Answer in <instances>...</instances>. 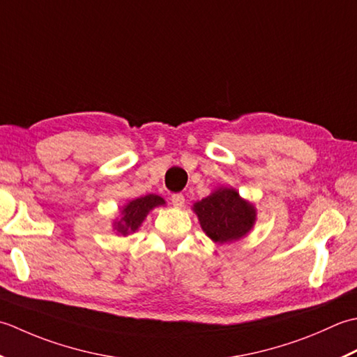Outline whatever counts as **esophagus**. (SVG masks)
Returning <instances> with one entry per match:
<instances>
[{
    "label": "esophagus",
    "mask_w": 357,
    "mask_h": 357,
    "mask_svg": "<svg viewBox=\"0 0 357 357\" xmlns=\"http://www.w3.org/2000/svg\"><path fill=\"white\" fill-rule=\"evenodd\" d=\"M171 202H172V205L176 206V208H181V206L185 205V197H183V194H172Z\"/></svg>",
    "instance_id": "34e87169"
}]
</instances>
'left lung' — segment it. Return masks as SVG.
<instances>
[{
    "mask_svg": "<svg viewBox=\"0 0 357 357\" xmlns=\"http://www.w3.org/2000/svg\"><path fill=\"white\" fill-rule=\"evenodd\" d=\"M202 229L215 243H227L245 237L256 223L257 211L232 188H219L194 203Z\"/></svg>",
    "mask_w": 357,
    "mask_h": 357,
    "instance_id": "left-lung-1",
    "label": "left lung"
}]
</instances>
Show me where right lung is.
<instances>
[{
  "label": "right lung",
  "instance_id": "1",
  "mask_svg": "<svg viewBox=\"0 0 357 357\" xmlns=\"http://www.w3.org/2000/svg\"><path fill=\"white\" fill-rule=\"evenodd\" d=\"M165 205V200L157 194H148L144 197H138L126 203L121 209V219L114 222V229L121 236H128L135 232L143 220L146 219L151 209Z\"/></svg>",
  "mask_w": 357,
  "mask_h": 357
}]
</instances>
